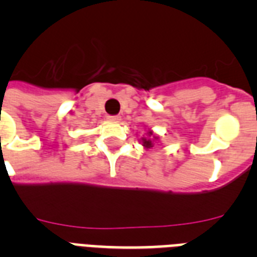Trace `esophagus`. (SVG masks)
I'll return each instance as SVG.
<instances>
[{
	"instance_id": "1",
	"label": "esophagus",
	"mask_w": 257,
	"mask_h": 257,
	"mask_svg": "<svg viewBox=\"0 0 257 257\" xmlns=\"http://www.w3.org/2000/svg\"><path fill=\"white\" fill-rule=\"evenodd\" d=\"M108 121L109 122H119L121 121V117H119V115H109Z\"/></svg>"
}]
</instances>
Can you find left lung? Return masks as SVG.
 Returning a JSON list of instances; mask_svg holds the SVG:
<instances>
[{"instance_id":"1","label":"left lung","mask_w":257,"mask_h":257,"mask_svg":"<svg viewBox=\"0 0 257 257\" xmlns=\"http://www.w3.org/2000/svg\"><path fill=\"white\" fill-rule=\"evenodd\" d=\"M160 139L158 136L154 135V133L152 130H149L148 133H147V136H143L142 139H140V143H142V145L144 147L145 149H151L153 148L154 143H157V140Z\"/></svg>"}]
</instances>
